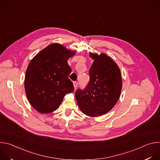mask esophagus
<instances>
[{
  "instance_id": "1",
  "label": "esophagus",
  "mask_w": 160,
  "mask_h": 160,
  "mask_svg": "<svg viewBox=\"0 0 160 160\" xmlns=\"http://www.w3.org/2000/svg\"><path fill=\"white\" fill-rule=\"evenodd\" d=\"M77 85H78V82H73V86H74V87L76 88V87H77Z\"/></svg>"
}]
</instances>
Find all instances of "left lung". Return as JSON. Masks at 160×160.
Returning <instances> with one entry per match:
<instances>
[{"label": "left lung", "instance_id": "obj_1", "mask_svg": "<svg viewBox=\"0 0 160 160\" xmlns=\"http://www.w3.org/2000/svg\"><path fill=\"white\" fill-rule=\"evenodd\" d=\"M94 60L89 70L90 81L84 90L77 89L75 97L83 113L90 117L109 112L118 102L122 88L119 67L104 53L90 52Z\"/></svg>", "mask_w": 160, "mask_h": 160}]
</instances>
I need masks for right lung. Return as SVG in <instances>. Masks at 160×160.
I'll return each mask as SVG.
<instances>
[{"label": "right lung", "instance_id": "right-lung-1", "mask_svg": "<svg viewBox=\"0 0 160 160\" xmlns=\"http://www.w3.org/2000/svg\"><path fill=\"white\" fill-rule=\"evenodd\" d=\"M62 45L54 43L40 51L30 62L25 78L27 97L42 114L54 111L64 96L74 90L68 78L72 72L67 61L75 54Z\"/></svg>", "mask_w": 160, "mask_h": 160}]
</instances>
